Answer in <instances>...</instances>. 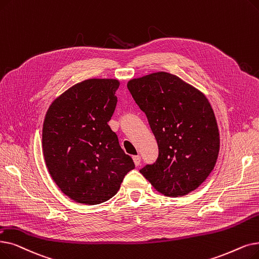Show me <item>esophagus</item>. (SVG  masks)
<instances>
[{
  "mask_svg": "<svg viewBox=\"0 0 259 259\" xmlns=\"http://www.w3.org/2000/svg\"><path fill=\"white\" fill-rule=\"evenodd\" d=\"M132 159H133V162H134V164H136V166H139L141 164V156L140 155H134Z\"/></svg>",
  "mask_w": 259,
  "mask_h": 259,
  "instance_id": "esophagus-1",
  "label": "esophagus"
}]
</instances>
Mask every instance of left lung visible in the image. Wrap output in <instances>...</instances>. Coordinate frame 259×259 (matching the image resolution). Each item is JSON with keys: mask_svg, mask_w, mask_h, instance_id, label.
I'll return each instance as SVG.
<instances>
[{"mask_svg": "<svg viewBox=\"0 0 259 259\" xmlns=\"http://www.w3.org/2000/svg\"><path fill=\"white\" fill-rule=\"evenodd\" d=\"M159 147L140 172L157 192L181 197L203 183L220 148L217 120L206 96L176 75L157 72L128 81Z\"/></svg>", "mask_w": 259, "mask_h": 259, "instance_id": "left-lung-1", "label": "left lung"}]
</instances>
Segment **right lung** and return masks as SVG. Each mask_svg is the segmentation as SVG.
<instances>
[{"label":"right lung","instance_id":"add662e5","mask_svg":"<svg viewBox=\"0 0 259 259\" xmlns=\"http://www.w3.org/2000/svg\"><path fill=\"white\" fill-rule=\"evenodd\" d=\"M117 79H87L50 106L42 129L49 172L61 192L94 205L113 197L134 168L108 121L114 113Z\"/></svg>","mask_w":259,"mask_h":259}]
</instances>
